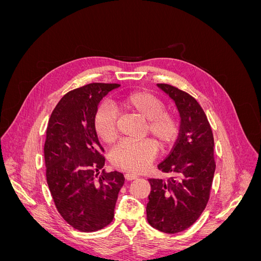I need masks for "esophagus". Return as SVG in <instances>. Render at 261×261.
<instances>
[{"label": "esophagus", "mask_w": 261, "mask_h": 261, "mask_svg": "<svg viewBox=\"0 0 261 261\" xmlns=\"http://www.w3.org/2000/svg\"><path fill=\"white\" fill-rule=\"evenodd\" d=\"M138 177V175L137 174H135V173H129V172H127L125 174V178L127 179V180H133V179H136Z\"/></svg>", "instance_id": "34e87169"}]
</instances>
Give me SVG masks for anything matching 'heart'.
<instances>
[{
    "label": "heart",
    "instance_id": "obj_1",
    "mask_svg": "<svg viewBox=\"0 0 261 261\" xmlns=\"http://www.w3.org/2000/svg\"><path fill=\"white\" fill-rule=\"evenodd\" d=\"M115 107L147 120L148 133L162 148L172 144L177 136L178 124L175 116L163 111L162 101L151 93L146 91L128 93L118 100ZM116 118L115 109L109 103L101 105L94 115V128L100 139L107 144L114 143L117 137ZM156 151L158 145L152 139L126 140L113 149L111 160L117 168L141 172L152 162Z\"/></svg>",
    "mask_w": 261,
    "mask_h": 261
}]
</instances>
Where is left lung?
<instances>
[{"instance_id":"left-lung-1","label":"left lung","mask_w":261,"mask_h":261,"mask_svg":"<svg viewBox=\"0 0 261 261\" xmlns=\"http://www.w3.org/2000/svg\"><path fill=\"white\" fill-rule=\"evenodd\" d=\"M156 86L175 102L180 125L172 151L158 165L173 176L167 181L149 178L147 220L156 230L175 234L193 225L207 206L216 171L215 140L208 118L194 97L168 84Z\"/></svg>"}]
</instances>
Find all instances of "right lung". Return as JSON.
Segmentation results:
<instances>
[{"instance_id":"add662e5","label":"right lung","mask_w":261,"mask_h":261,"mask_svg":"<svg viewBox=\"0 0 261 261\" xmlns=\"http://www.w3.org/2000/svg\"><path fill=\"white\" fill-rule=\"evenodd\" d=\"M120 87L93 83L67 92L54 108L44 143L45 175L62 218L82 232L101 230L112 222L125 177L106 172L105 149L94 115L100 101Z\"/></svg>"}]
</instances>
